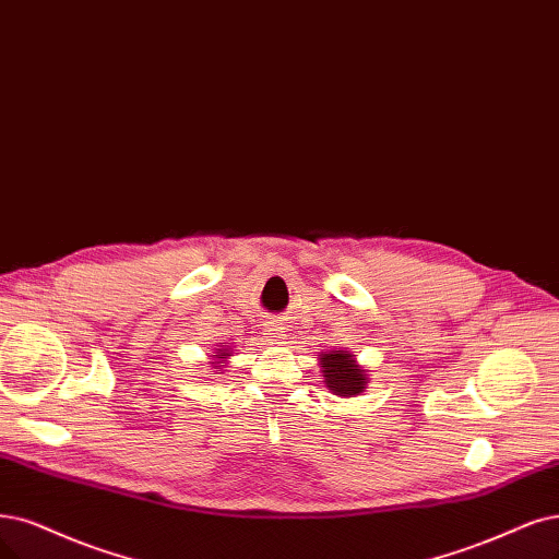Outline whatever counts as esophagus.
I'll list each match as a JSON object with an SVG mask.
<instances>
[{
  "label": "esophagus",
  "instance_id": "1",
  "mask_svg": "<svg viewBox=\"0 0 559 559\" xmlns=\"http://www.w3.org/2000/svg\"><path fill=\"white\" fill-rule=\"evenodd\" d=\"M283 336H285V332H283V326H281V322H266L264 324V341L269 343V345H278L281 341H283Z\"/></svg>",
  "mask_w": 559,
  "mask_h": 559
}]
</instances>
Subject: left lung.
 I'll use <instances>...</instances> for the list:
<instances>
[{
	"label": "left lung",
	"instance_id": "8db88e82",
	"mask_svg": "<svg viewBox=\"0 0 559 559\" xmlns=\"http://www.w3.org/2000/svg\"><path fill=\"white\" fill-rule=\"evenodd\" d=\"M324 386L341 399L361 396L368 389V370L349 349H329L318 355Z\"/></svg>",
	"mask_w": 559,
	"mask_h": 559
}]
</instances>
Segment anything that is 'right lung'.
I'll use <instances>...</instances> for the list:
<instances>
[{"label": "right lung", "mask_w": 559, "mask_h": 559, "mask_svg": "<svg viewBox=\"0 0 559 559\" xmlns=\"http://www.w3.org/2000/svg\"><path fill=\"white\" fill-rule=\"evenodd\" d=\"M235 355V349L230 347V345H216L214 347V355H210V366L212 368H225V364H227V359H230Z\"/></svg>", "instance_id": "1"}]
</instances>
